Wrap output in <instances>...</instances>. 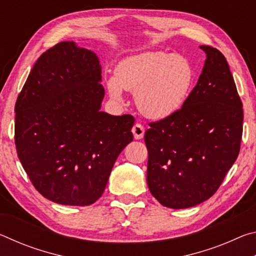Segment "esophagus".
Returning a JSON list of instances; mask_svg holds the SVG:
<instances>
[{
	"instance_id": "obj_1",
	"label": "esophagus",
	"mask_w": 256,
	"mask_h": 256,
	"mask_svg": "<svg viewBox=\"0 0 256 256\" xmlns=\"http://www.w3.org/2000/svg\"><path fill=\"white\" fill-rule=\"evenodd\" d=\"M132 133L136 140H140V138H142L144 136V128L138 123L134 124V126L132 128Z\"/></svg>"
}]
</instances>
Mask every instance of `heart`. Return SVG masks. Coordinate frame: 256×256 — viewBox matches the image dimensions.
<instances>
[{
  "mask_svg": "<svg viewBox=\"0 0 256 256\" xmlns=\"http://www.w3.org/2000/svg\"><path fill=\"white\" fill-rule=\"evenodd\" d=\"M194 71L188 60L164 52H146L118 63L107 80L110 96L122 99L123 89L134 92L146 118L164 120L180 110L192 88Z\"/></svg>",
  "mask_w": 256,
  "mask_h": 256,
  "instance_id": "obj_1",
  "label": "heart"
}]
</instances>
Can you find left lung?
<instances>
[{
	"label": "left lung",
	"mask_w": 256,
	"mask_h": 256,
	"mask_svg": "<svg viewBox=\"0 0 256 256\" xmlns=\"http://www.w3.org/2000/svg\"><path fill=\"white\" fill-rule=\"evenodd\" d=\"M206 60L196 86L182 108L149 123L146 182L164 206L185 209L208 200L238 157L242 104L226 58L200 46Z\"/></svg>",
	"instance_id": "left-lung-1"
}]
</instances>
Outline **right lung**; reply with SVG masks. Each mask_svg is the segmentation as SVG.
Returning a JSON list of instances; mask_svg holds the SVG:
<instances>
[{"instance_id":"add662e5","label":"right lung","mask_w":256,"mask_h":256,"mask_svg":"<svg viewBox=\"0 0 256 256\" xmlns=\"http://www.w3.org/2000/svg\"><path fill=\"white\" fill-rule=\"evenodd\" d=\"M94 52L62 42L40 55L16 99V154L32 185L58 204L90 206L133 140L132 115L100 112L105 89Z\"/></svg>"}]
</instances>
